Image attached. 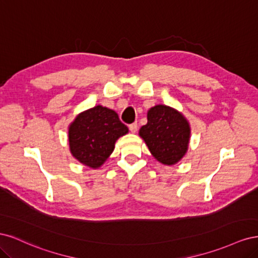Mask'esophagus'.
<instances>
[{"label": "esophagus", "mask_w": 258, "mask_h": 258, "mask_svg": "<svg viewBox=\"0 0 258 258\" xmlns=\"http://www.w3.org/2000/svg\"><path fill=\"white\" fill-rule=\"evenodd\" d=\"M129 129H130V131L132 132V134H136L137 130H138V123L134 122V123L129 124Z\"/></svg>", "instance_id": "1"}]
</instances>
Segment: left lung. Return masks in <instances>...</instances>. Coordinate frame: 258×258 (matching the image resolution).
I'll use <instances>...</instances> for the list:
<instances>
[{"label": "left lung", "mask_w": 258, "mask_h": 258, "mask_svg": "<svg viewBox=\"0 0 258 258\" xmlns=\"http://www.w3.org/2000/svg\"><path fill=\"white\" fill-rule=\"evenodd\" d=\"M190 129L184 116L167 105H156L147 113V123L140 129L154 157L163 165H174L183 158Z\"/></svg>", "instance_id": "1"}]
</instances>
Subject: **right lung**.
Here are the masks:
<instances>
[{
  "mask_svg": "<svg viewBox=\"0 0 258 258\" xmlns=\"http://www.w3.org/2000/svg\"><path fill=\"white\" fill-rule=\"evenodd\" d=\"M127 132L116 112L98 105L80 114L71 123L70 150L85 166L98 168L113 153L116 140Z\"/></svg>",
  "mask_w": 258,
  "mask_h": 258,
  "instance_id": "right-lung-1",
  "label": "right lung"
}]
</instances>
